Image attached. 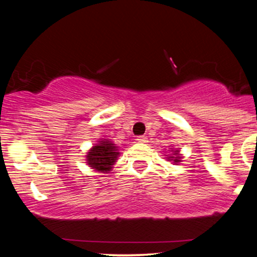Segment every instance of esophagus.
<instances>
[{
    "mask_svg": "<svg viewBox=\"0 0 257 257\" xmlns=\"http://www.w3.org/2000/svg\"><path fill=\"white\" fill-rule=\"evenodd\" d=\"M137 140L139 141V143H141V144L147 143V138L145 137V135H140V137H138Z\"/></svg>",
    "mask_w": 257,
    "mask_h": 257,
    "instance_id": "obj_1",
    "label": "esophagus"
}]
</instances>
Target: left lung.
<instances>
[{
  "mask_svg": "<svg viewBox=\"0 0 257 257\" xmlns=\"http://www.w3.org/2000/svg\"><path fill=\"white\" fill-rule=\"evenodd\" d=\"M180 159H181V157H180L179 151H175V153H174V157H168V161L174 162V163H178V162H181V161H180Z\"/></svg>",
  "mask_w": 257,
  "mask_h": 257,
  "instance_id": "left-lung-1",
  "label": "left lung"
}]
</instances>
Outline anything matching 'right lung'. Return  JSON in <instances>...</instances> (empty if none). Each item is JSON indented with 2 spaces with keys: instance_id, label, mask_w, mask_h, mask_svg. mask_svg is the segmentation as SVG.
I'll return each mask as SVG.
<instances>
[{
  "instance_id": "obj_1",
  "label": "right lung",
  "mask_w": 257,
  "mask_h": 257,
  "mask_svg": "<svg viewBox=\"0 0 257 257\" xmlns=\"http://www.w3.org/2000/svg\"><path fill=\"white\" fill-rule=\"evenodd\" d=\"M116 149L117 147L111 141H100V144L93 146V149L88 152V164L93 169L99 170V172H108L111 169V166H113V163L116 162L117 156L119 155Z\"/></svg>"
}]
</instances>
